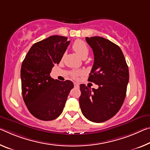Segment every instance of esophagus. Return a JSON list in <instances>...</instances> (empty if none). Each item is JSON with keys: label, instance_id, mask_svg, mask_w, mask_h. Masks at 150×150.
I'll return each instance as SVG.
<instances>
[{"label": "esophagus", "instance_id": "34e87169", "mask_svg": "<svg viewBox=\"0 0 150 150\" xmlns=\"http://www.w3.org/2000/svg\"><path fill=\"white\" fill-rule=\"evenodd\" d=\"M74 87H79V84L78 83L75 82V83H74Z\"/></svg>", "mask_w": 150, "mask_h": 150}]
</instances>
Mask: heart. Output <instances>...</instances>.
<instances>
[{
  "mask_svg": "<svg viewBox=\"0 0 150 150\" xmlns=\"http://www.w3.org/2000/svg\"><path fill=\"white\" fill-rule=\"evenodd\" d=\"M73 49L83 59L87 58V57L89 54V47L85 43L84 41H81V40H76V41L73 42ZM71 75L73 76V77H76L77 76L82 75L81 71H73L71 72Z\"/></svg>",
  "mask_w": 150,
  "mask_h": 150,
  "instance_id": "1",
  "label": "heart"
}]
</instances>
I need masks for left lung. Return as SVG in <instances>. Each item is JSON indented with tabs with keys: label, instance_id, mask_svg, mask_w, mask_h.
Here are the masks:
<instances>
[{
	"label": "left lung",
	"instance_id": "left-lung-1",
	"mask_svg": "<svg viewBox=\"0 0 150 150\" xmlns=\"http://www.w3.org/2000/svg\"><path fill=\"white\" fill-rule=\"evenodd\" d=\"M94 54V63L88 81L97 89L80 85L79 105L82 113L93 122L113 117L122 106L129 82V69L120 47L101 37H86Z\"/></svg>",
	"mask_w": 150,
	"mask_h": 150
}]
</instances>
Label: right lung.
Listing matches in <instances>:
<instances>
[{
    "instance_id": "right-lung-1",
    "label": "right lung",
    "mask_w": 150,
    "mask_h": 150,
    "mask_svg": "<svg viewBox=\"0 0 150 150\" xmlns=\"http://www.w3.org/2000/svg\"><path fill=\"white\" fill-rule=\"evenodd\" d=\"M67 37L53 35L35 43L23 61L21 70L23 100L32 115L51 121L63 112L69 93L73 88L69 80L61 81L50 76L69 45Z\"/></svg>"
}]
</instances>
